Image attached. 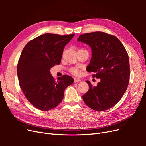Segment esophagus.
Instances as JSON below:
<instances>
[{
	"label": "esophagus",
	"mask_w": 146,
	"mask_h": 146,
	"mask_svg": "<svg viewBox=\"0 0 146 146\" xmlns=\"http://www.w3.org/2000/svg\"><path fill=\"white\" fill-rule=\"evenodd\" d=\"M81 81V79L77 78V77H74V83H76V82H80Z\"/></svg>",
	"instance_id": "34e87169"
}]
</instances>
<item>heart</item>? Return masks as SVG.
Segmentation results:
<instances>
[{
  "instance_id": "b5f03b06",
  "label": "heart",
  "mask_w": 146,
  "mask_h": 146,
  "mask_svg": "<svg viewBox=\"0 0 146 146\" xmlns=\"http://www.w3.org/2000/svg\"><path fill=\"white\" fill-rule=\"evenodd\" d=\"M70 72H71L72 74L75 75V76H79L80 75V70L78 68H72L70 69Z\"/></svg>"
}]
</instances>
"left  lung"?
I'll return each mask as SVG.
<instances>
[{
	"label": "left lung",
	"instance_id": "left-lung-1",
	"mask_svg": "<svg viewBox=\"0 0 146 146\" xmlns=\"http://www.w3.org/2000/svg\"><path fill=\"white\" fill-rule=\"evenodd\" d=\"M77 41L91 47L92 57L86 70L100 79L96 86L86 81L89 90L83 99L96 111L111 108L122 98L129 83L130 63L125 48L115 36L102 32L81 35Z\"/></svg>",
	"mask_w": 146,
	"mask_h": 146
}]
</instances>
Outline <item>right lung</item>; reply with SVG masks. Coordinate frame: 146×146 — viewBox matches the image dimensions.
<instances>
[{
    "instance_id": "right-lung-1",
    "label": "right lung",
    "mask_w": 146,
    "mask_h": 146,
    "mask_svg": "<svg viewBox=\"0 0 146 146\" xmlns=\"http://www.w3.org/2000/svg\"><path fill=\"white\" fill-rule=\"evenodd\" d=\"M74 35L43 34L22 51L17 68L19 86L27 99L41 111L55 108L62 101L64 90L74 82L68 75L56 80L50 70L60 64L64 46Z\"/></svg>"
}]
</instances>
